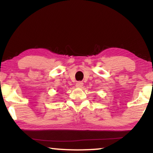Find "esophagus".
I'll use <instances>...</instances> for the list:
<instances>
[{"instance_id":"esophagus-1","label":"esophagus","mask_w":153,"mask_h":153,"mask_svg":"<svg viewBox=\"0 0 153 153\" xmlns=\"http://www.w3.org/2000/svg\"><path fill=\"white\" fill-rule=\"evenodd\" d=\"M83 82H81V81H78V82L76 83V86L78 88H81L83 86Z\"/></svg>"}]
</instances>
